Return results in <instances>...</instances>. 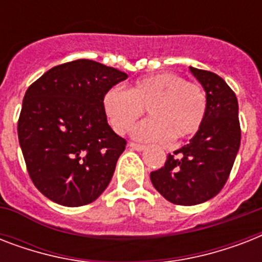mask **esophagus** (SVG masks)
Returning a JSON list of instances; mask_svg holds the SVG:
<instances>
[{"label": "esophagus", "mask_w": 262, "mask_h": 262, "mask_svg": "<svg viewBox=\"0 0 262 262\" xmlns=\"http://www.w3.org/2000/svg\"><path fill=\"white\" fill-rule=\"evenodd\" d=\"M129 147L133 148V149H136V151H143V149H145V145H143V144H137V143H129Z\"/></svg>", "instance_id": "1"}]
</instances>
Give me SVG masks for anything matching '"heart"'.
Returning a JSON list of instances; mask_svg holds the SVG:
<instances>
[{
	"label": "heart",
	"mask_w": 262,
	"mask_h": 262,
	"mask_svg": "<svg viewBox=\"0 0 262 262\" xmlns=\"http://www.w3.org/2000/svg\"><path fill=\"white\" fill-rule=\"evenodd\" d=\"M102 107L118 135H126L147 108L151 118L133 129V137L166 144L190 139L201 129L207 117L208 98L199 83L164 72L137 80L126 91L119 87L107 90Z\"/></svg>",
	"instance_id": "heart-1"
}]
</instances>
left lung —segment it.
Wrapping results in <instances>:
<instances>
[{
	"instance_id": "8db88e82",
	"label": "left lung",
	"mask_w": 262,
	"mask_h": 262,
	"mask_svg": "<svg viewBox=\"0 0 262 262\" xmlns=\"http://www.w3.org/2000/svg\"><path fill=\"white\" fill-rule=\"evenodd\" d=\"M190 71L207 92L205 121L189 144L151 172L154 187L177 205H195L215 197L227 182L241 145L235 92L216 73Z\"/></svg>"
}]
</instances>
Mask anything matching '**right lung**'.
<instances>
[{
	"instance_id": "add662e5",
	"label": "right lung",
	"mask_w": 262,
	"mask_h": 262,
	"mask_svg": "<svg viewBox=\"0 0 262 262\" xmlns=\"http://www.w3.org/2000/svg\"><path fill=\"white\" fill-rule=\"evenodd\" d=\"M126 73L76 59L51 68L31 84L17 122L18 143L35 187L65 207H81L108 186L126 140L103 113L107 90Z\"/></svg>"
}]
</instances>
